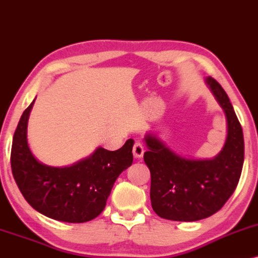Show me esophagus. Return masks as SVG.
<instances>
[{
    "label": "esophagus",
    "mask_w": 258,
    "mask_h": 258,
    "mask_svg": "<svg viewBox=\"0 0 258 258\" xmlns=\"http://www.w3.org/2000/svg\"><path fill=\"white\" fill-rule=\"evenodd\" d=\"M145 152V147L144 145L140 143V141H137V143L134 144V146H133V155H134L135 158H141L143 157Z\"/></svg>",
    "instance_id": "esophagus-1"
}]
</instances>
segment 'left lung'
Returning <instances> with one entry per match:
<instances>
[{
  "mask_svg": "<svg viewBox=\"0 0 258 258\" xmlns=\"http://www.w3.org/2000/svg\"><path fill=\"white\" fill-rule=\"evenodd\" d=\"M207 88L224 111L227 138L213 158L185 157L173 151L155 133L144 140V161L151 172L150 198L161 218L195 222L215 215L235 191L244 164V135L229 97L223 88L207 77Z\"/></svg>",
  "mask_w": 258,
  "mask_h": 258,
  "instance_id": "obj_1",
  "label": "left lung"
}]
</instances>
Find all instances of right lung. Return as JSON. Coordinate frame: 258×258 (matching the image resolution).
<instances>
[{
  "mask_svg": "<svg viewBox=\"0 0 258 258\" xmlns=\"http://www.w3.org/2000/svg\"><path fill=\"white\" fill-rule=\"evenodd\" d=\"M34 102L23 112L13 137L11 167L20 192L34 210L67 223L89 222L105 210L117 178L133 163L134 140L117 151L97 147L72 166L40 162L28 144V120Z\"/></svg>",
  "mask_w": 258,
  "mask_h": 258,
  "instance_id": "1",
  "label": "right lung"
}]
</instances>
